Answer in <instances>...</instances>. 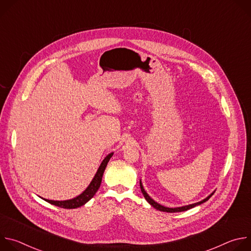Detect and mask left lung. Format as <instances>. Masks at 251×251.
I'll use <instances>...</instances> for the list:
<instances>
[{
    "mask_svg": "<svg viewBox=\"0 0 251 251\" xmlns=\"http://www.w3.org/2000/svg\"><path fill=\"white\" fill-rule=\"evenodd\" d=\"M140 188H141V192H142V194H143V196H144V198L146 199V201L153 206V207H155L156 209H158V210H161V211H166V212H178V211H185V210H188V209H190V208H193V207H195V206H197V205H200V204H201V203H203L204 201H208V199L214 194V192H212L209 196H207L205 199H203L202 201H199V202H195V203H192V204H188V205H184V206H178V207H167V206H164V205H162V204H160V203H158L157 201H155L148 194H147V192L144 190V187H143V185H142V182H141V180H140Z\"/></svg>",
    "mask_w": 251,
    "mask_h": 251,
    "instance_id": "left-lung-1",
    "label": "left lung"
}]
</instances>
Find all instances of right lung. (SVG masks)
Masks as SVG:
<instances>
[{
    "label": "right lung",
    "mask_w": 251,
    "mask_h": 251,
    "mask_svg": "<svg viewBox=\"0 0 251 251\" xmlns=\"http://www.w3.org/2000/svg\"><path fill=\"white\" fill-rule=\"evenodd\" d=\"M112 156H113V153H110L104 158V160L100 164L94 177L92 178L91 183L85 189V191L82 192L79 196H77L74 199H71V200H66V201H51V200H47V199H44V200L46 201L53 204V205L60 206V207H63V208H76V207L82 206L89 200H91L93 198V196L96 194V192L98 191V189L100 187V184H101V181H102V176H103V173L105 171V168H106L107 164H108V162H109V160Z\"/></svg>",
    "instance_id": "right-lung-1"
}]
</instances>
